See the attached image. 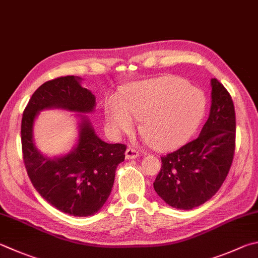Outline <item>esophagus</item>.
I'll use <instances>...</instances> for the list:
<instances>
[{
	"label": "esophagus",
	"mask_w": 258,
	"mask_h": 258,
	"mask_svg": "<svg viewBox=\"0 0 258 258\" xmlns=\"http://www.w3.org/2000/svg\"><path fill=\"white\" fill-rule=\"evenodd\" d=\"M139 156H140V153L135 149H133V148L126 149V151H125V158L126 159H135V158H138Z\"/></svg>",
	"instance_id": "obj_1"
}]
</instances>
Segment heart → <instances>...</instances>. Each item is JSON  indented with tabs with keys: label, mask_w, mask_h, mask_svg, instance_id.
<instances>
[{
	"label": "heart",
	"mask_w": 258,
	"mask_h": 258,
	"mask_svg": "<svg viewBox=\"0 0 258 258\" xmlns=\"http://www.w3.org/2000/svg\"><path fill=\"white\" fill-rule=\"evenodd\" d=\"M207 110L204 93L177 77L153 79L131 86L124 99L106 101L107 126L114 135L131 133L137 119L152 147L161 151L180 147L191 138Z\"/></svg>",
	"instance_id": "heart-1"
}]
</instances>
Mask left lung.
<instances>
[{"label": "left lung", "instance_id": "obj_1", "mask_svg": "<svg viewBox=\"0 0 258 258\" xmlns=\"http://www.w3.org/2000/svg\"><path fill=\"white\" fill-rule=\"evenodd\" d=\"M211 109L198 139L161 157L157 194L178 210L200 207L217 193L230 170L236 147L235 106L227 89L211 80Z\"/></svg>", "mask_w": 258, "mask_h": 258}]
</instances>
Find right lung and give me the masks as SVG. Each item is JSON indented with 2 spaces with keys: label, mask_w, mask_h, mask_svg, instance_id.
<instances>
[{
  "label": "right lung",
  "mask_w": 258,
  "mask_h": 258,
  "mask_svg": "<svg viewBox=\"0 0 258 258\" xmlns=\"http://www.w3.org/2000/svg\"><path fill=\"white\" fill-rule=\"evenodd\" d=\"M81 78L68 76L45 82L31 96L21 121L23 162L32 185L57 210L74 217H88L106 203L117 166L124 161L126 145L109 144L95 133L87 113L96 97L81 86ZM59 108L79 112V139L68 155L49 158L35 148L33 123L39 111Z\"/></svg>",
  "instance_id": "obj_1"
}]
</instances>
